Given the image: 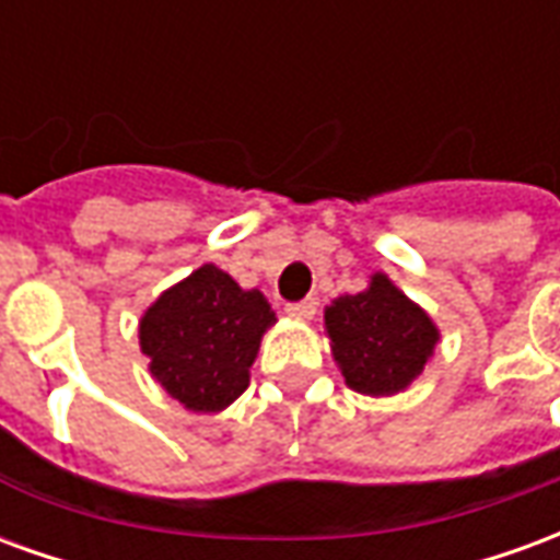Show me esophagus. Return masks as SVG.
<instances>
[{
	"mask_svg": "<svg viewBox=\"0 0 560 560\" xmlns=\"http://www.w3.org/2000/svg\"><path fill=\"white\" fill-rule=\"evenodd\" d=\"M317 312V300L315 296H305L300 303H291L288 305V315L291 317H300V320H312Z\"/></svg>",
	"mask_w": 560,
	"mask_h": 560,
	"instance_id": "34e87169",
	"label": "esophagus"
}]
</instances>
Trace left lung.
Returning <instances> with one entry per match:
<instances>
[{
    "label": "left lung",
    "instance_id": "obj_1",
    "mask_svg": "<svg viewBox=\"0 0 560 560\" xmlns=\"http://www.w3.org/2000/svg\"><path fill=\"white\" fill-rule=\"evenodd\" d=\"M324 332L345 384L363 396L411 387L441 339L432 317L384 272H375L365 291L332 300L324 312Z\"/></svg>",
    "mask_w": 560,
    "mask_h": 560
}]
</instances>
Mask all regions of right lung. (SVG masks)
I'll list each match as a JSON object with an SVG mask.
<instances>
[{
    "instance_id": "add662e5",
    "label": "right lung",
    "mask_w": 560,
    "mask_h": 560,
    "mask_svg": "<svg viewBox=\"0 0 560 560\" xmlns=\"http://www.w3.org/2000/svg\"><path fill=\"white\" fill-rule=\"evenodd\" d=\"M276 324L260 291H243L215 264L173 284L140 317L149 372L195 413H219L248 387L264 332Z\"/></svg>"
}]
</instances>
